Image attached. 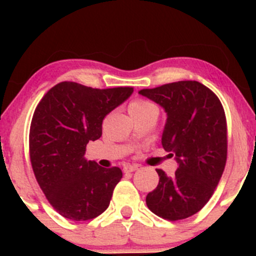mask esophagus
<instances>
[{
  "label": "esophagus",
  "mask_w": 256,
  "mask_h": 256,
  "mask_svg": "<svg viewBox=\"0 0 256 256\" xmlns=\"http://www.w3.org/2000/svg\"><path fill=\"white\" fill-rule=\"evenodd\" d=\"M138 168V164H126V166L124 167V172H125V174H131V172L136 171Z\"/></svg>",
  "instance_id": "34e87169"
}]
</instances>
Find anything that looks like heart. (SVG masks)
<instances>
[{
    "label": "heart",
    "mask_w": 256,
    "mask_h": 256,
    "mask_svg": "<svg viewBox=\"0 0 256 256\" xmlns=\"http://www.w3.org/2000/svg\"><path fill=\"white\" fill-rule=\"evenodd\" d=\"M128 110H130V114L132 115V118L138 115H144V114L147 112H158L156 105L146 99H135L134 102H131V104L128 105Z\"/></svg>",
    "instance_id": "obj_1"
}]
</instances>
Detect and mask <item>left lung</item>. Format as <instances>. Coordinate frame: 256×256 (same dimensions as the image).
Wrapping results in <instances>:
<instances>
[{"label":"left lung","mask_w":256,"mask_h":256,"mask_svg":"<svg viewBox=\"0 0 256 256\" xmlns=\"http://www.w3.org/2000/svg\"><path fill=\"white\" fill-rule=\"evenodd\" d=\"M138 92L166 112L162 146L178 164L172 177L156 170L158 184L146 204L167 220L186 219L207 204L223 174L228 148L224 109L210 89L194 80Z\"/></svg>","instance_id":"obj_1"}]
</instances>
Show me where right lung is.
Wrapping results in <instances>:
<instances>
[{"label":"right lung","instance_id":"add662e5","mask_svg":"<svg viewBox=\"0 0 256 256\" xmlns=\"http://www.w3.org/2000/svg\"><path fill=\"white\" fill-rule=\"evenodd\" d=\"M134 88L92 89L62 82L43 96L33 114L30 156L36 180L52 207L70 220H89L110 204L122 172L84 157L89 141L100 138L102 120Z\"/></svg>","mask_w":256,"mask_h":256}]
</instances>
